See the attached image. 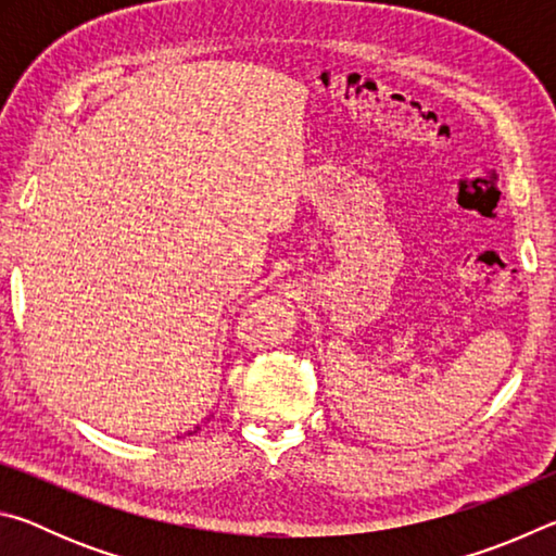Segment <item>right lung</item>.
Wrapping results in <instances>:
<instances>
[{
	"label": "right lung",
	"mask_w": 556,
	"mask_h": 556,
	"mask_svg": "<svg viewBox=\"0 0 556 556\" xmlns=\"http://www.w3.org/2000/svg\"><path fill=\"white\" fill-rule=\"evenodd\" d=\"M195 429H199V427H195Z\"/></svg>",
	"instance_id": "obj_1"
}]
</instances>
